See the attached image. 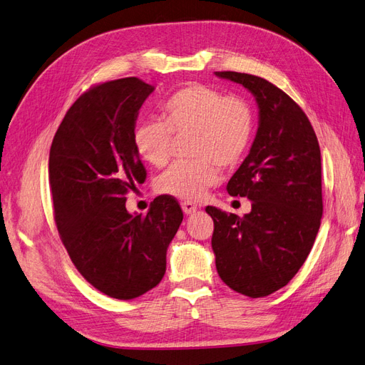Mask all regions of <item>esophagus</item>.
Returning a JSON list of instances; mask_svg holds the SVG:
<instances>
[{"label": "esophagus", "mask_w": 365, "mask_h": 365, "mask_svg": "<svg viewBox=\"0 0 365 365\" xmlns=\"http://www.w3.org/2000/svg\"><path fill=\"white\" fill-rule=\"evenodd\" d=\"M181 208H182V211H184V215L190 216V215H193V212L197 210V205L193 204V202H182V204H181Z\"/></svg>", "instance_id": "1"}]
</instances>
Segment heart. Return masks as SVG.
I'll return each mask as SVG.
<instances>
[{"mask_svg": "<svg viewBox=\"0 0 365 365\" xmlns=\"http://www.w3.org/2000/svg\"><path fill=\"white\" fill-rule=\"evenodd\" d=\"M160 120H145L133 133L137 155L163 168L174 137L190 134V163H177L158 180V192L197 200L216 184L222 168H234L247 153L254 134V110L240 95H223L204 84H188L160 107Z\"/></svg>", "mask_w": 365, "mask_h": 365, "instance_id": "1", "label": "heart"}]
</instances>
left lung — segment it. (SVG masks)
<instances>
[{
	"mask_svg": "<svg viewBox=\"0 0 365 365\" xmlns=\"http://www.w3.org/2000/svg\"><path fill=\"white\" fill-rule=\"evenodd\" d=\"M257 99L259 125L249 155L226 190L252 200L245 217L207 207L211 246L222 281L249 297L269 296L292 281L316 240L323 215L322 158L304 110L270 81L222 71Z\"/></svg>",
	"mask_w": 365,
	"mask_h": 365,
	"instance_id": "1",
	"label": "left lung"
}]
</instances>
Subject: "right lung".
Listing matches in <instances>:
<instances>
[{"label":"right lung","mask_w":365,"mask_h":365,"mask_svg":"<svg viewBox=\"0 0 365 365\" xmlns=\"http://www.w3.org/2000/svg\"><path fill=\"white\" fill-rule=\"evenodd\" d=\"M154 87L135 77L96 84L66 111L49 149V188L61 243L83 278L101 293L135 299L160 284L182 222L178 200L157 196L146 216L127 195L146 169L133 133Z\"/></svg>","instance_id":"obj_1"}]
</instances>
